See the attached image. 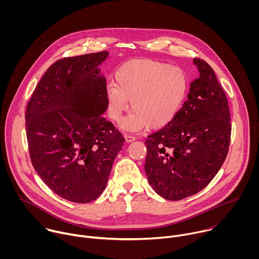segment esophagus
I'll return each instance as SVG.
<instances>
[{"label": "esophagus", "mask_w": 259, "mask_h": 259, "mask_svg": "<svg viewBox=\"0 0 259 259\" xmlns=\"http://www.w3.org/2000/svg\"><path fill=\"white\" fill-rule=\"evenodd\" d=\"M136 138H135V136H131V135H125V140H126V142H132V141H134Z\"/></svg>", "instance_id": "1"}]
</instances>
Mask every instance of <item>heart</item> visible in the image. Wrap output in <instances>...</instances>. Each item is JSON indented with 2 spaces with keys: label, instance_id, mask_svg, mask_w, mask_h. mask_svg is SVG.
<instances>
[{
  "label": "heart",
  "instance_id": "obj_1",
  "mask_svg": "<svg viewBox=\"0 0 259 259\" xmlns=\"http://www.w3.org/2000/svg\"><path fill=\"white\" fill-rule=\"evenodd\" d=\"M187 92L188 78L181 68L155 59L130 60L116 71L115 84L106 86L107 116L119 122L130 101L133 112L123 129H159L174 120Z\"/></svg>",
  "mask_w": 259,
  "mask_h": 259
}]
</instances>
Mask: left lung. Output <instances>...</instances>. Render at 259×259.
I'll return each instance as SVG.
<instances>
[{
	"label": "left lung",
	"mask_w": 259,
	"mask_h": 259,
	"mask_svg": "<svg viewBox=\"0 0 259 259\" xmlns=\"http://www.w3.org/2000/svg\"><path fill=\"white\" fill-rule=\"evenodd\" d=\"M200 78L191 84L188 100L174 120L149 135L145 174L155 192L178 201L204 188L223 166L232 124L225 90L212 67L194 58Z\"/></svg>",
	"instance_id": "left-lung-1"
}]
</instances>
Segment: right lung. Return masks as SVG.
I'll return each instance as SVG.
<instances>
[{"mask_svg": "<svg viewBox=\"0 0 259 259\" xmlns=\"http://www.w3.org/2000/svg\"><path fill=\"white\" fill-rule=\"evenodd\" d=\"M107 56L101 51L55 61L26 106L31 164L53 193L73 203L101 195L125 141L101 116L106 81L98 65Z\"/></svg>", "mask_w": 259, "mask_h": 259, "instance_id": "right-lung-1", "label": "right lung"}]
</instances>
